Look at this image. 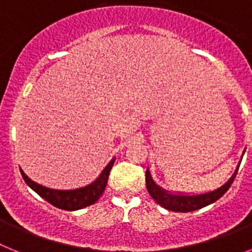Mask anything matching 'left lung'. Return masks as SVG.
Masks as SVG:
<instances>
[{
  "label": "left lung",
  "mask_w": 252,
  "mask_h": 252,
  "mask_svg": "<svg viewBox=\"0 0 252 252\" xmlns=\"http://www.w3.org/2000/svg\"><path fill=\"white\" fill-rule=\"evenodd\" d=\"M237 170H239V165H237V169H236L232 177L227 180V183H224L223 186L220 187L218 189H216L213 192L195 195L171 194V193L166 192V190H164V189L154 183V180L151 179L150 171L146 170V188H148L149 194L153 197L154 201L161 207H164V208L169 209V211H174V212H192V211L203 208V207L208 206V204L220 199L228 190L231 184L233 183L236 174H237Z\"/></svg>",
  "instance_id": "obj_1"
}]
</instances>
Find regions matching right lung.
<instances>
[{
    "instance_id": "add662e5",
    "label": "right lung",
    "mask_w": 252,
    "mask_h": 252,
    "mask_svg": "<svg viewBox=\"0 0 252 252\" xmlns=\"http://www.w3.org/2000/svg\"><path fill=\"white\" fill-rule=\"evenodd\" d=\"M113 162H115V159L108 162V165L103 169L101 175L92 184L83 187V188L74 189V190H55V189L45 188V187L29 179L22 170L20 171H21L25 183L49 203L55 206L57 208L65 209V211H77V209H82L84 207L95 203L98 201V198L103 194Z\"/></svg>"
}]
</instances>
